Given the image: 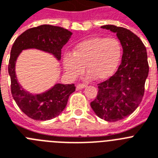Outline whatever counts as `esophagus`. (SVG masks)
<instances>
[{
  "label": "esophagus",
  "mask_w": 158,
  "mask_h": 158,
  "mask_svg": "<svg viewBox=\"0 0 158 158\" xmlns=\"http://www.w3.org/2000/svg\"><path fill=\"white\" fill-rule=\"evenodd\" d=\"M84 87H86V84H84V83H79V84L76 86V88L77 89H83Z\"/></svg>",
  "instance_id": "esophagus-1"
}]
</instances>
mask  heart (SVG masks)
<instances>
[{
  "instance_id": "b5f03b06",
  "label": "heart",
  "mask_w": 158,
  "mask_h": 158,
  "mask_svg": "<svg viewBox=\"0 0 158 158\" xmlns=\"http://www.w3.org/2000/svg\"><path fill=\"white\" fill-rule=\"evenodd\" d=\"M121 56L122 45L117 38L92 37L76 45L72 55H66L64 65L71 77L83 74L86 67L89 77L105 80L114 73Z\"/></svg>"
}]
</instances>
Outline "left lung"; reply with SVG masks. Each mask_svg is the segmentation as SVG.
Returning <instances> with one entry per match:
<instances>
[{
    "label": "left lung",
    "mask_w": 158,
    "mask_h": 158,
    "mask_svg": "<svg viewBox=\"0 0 158 158\" xmlns=\"http://www.w3.org/2000/svg\"><path fill=\"white\" fill-rule=\"evenodd\" d=\"M102 28L116 33L123 54L117 71L98 84V94L90 106L100 118L117 122L128 117L142 102L149 74L147 52L141 39L130 30L111 24Z\"/></svg>",
    "instance_id": "8db88e82"
}]
</instances>
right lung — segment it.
I'll list each match as a JSON object with an SVG mask.
<instances>
[{"mask_svg": "<svg viewBox=\"0 0 158 158\" xmlns=\"http://www.w3.org/2000/svg\"><path fill=\"white\" fill-rule=\"evenodd\" d=\"M71 34L61 27L43 24L26 30L13 43L8 67L11 93L19 108L34 120L46 121L58 116L66 107L70 94L75 90V84L58 83L44 94L31 95L17 83L15 75L16 58L22 50L34 48L52 53L60 60L61 48L69 40Z\"/></svg>", "mask_w": 158, "mask_h": 158, "instance_id": "right-lung-1", "label": "right lung"}]
</instances>
